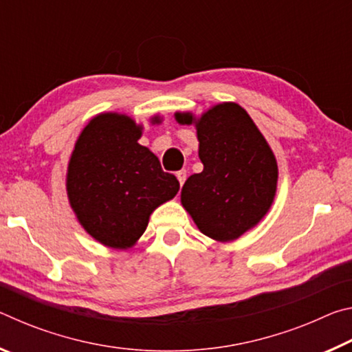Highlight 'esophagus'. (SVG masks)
<instances>
[{
	"instance_id": "obj_1",
	"label": "esophagus",
	"mask_w": 352,
	"mask_h": 352,
	"mask_svg": "<svg viewBox=\"0 0 352 352\" xmlns=\"http://www.w3.org/2000/svg\"><path fill=\"white\" fill-rule=\"evenodd\" d=\"M177 178H178V182H180V186H183L184 180H186V170H184V169L178 170V172H177Z\"/></svg>"
}]
</instances>
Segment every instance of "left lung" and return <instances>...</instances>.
<instances>
[{"mask_svg":"<svg viewBox=\"0 0 352 352\" xmlns=\"http://www.w3.org/2000/svg\"><path fill=\"white\" fill-rule=\"evenodd\" d=\"M177 122L195 124L200 174L182 189V205L205 236L230 242L261 222L276 194L278 164L269 142L241 105L223 102L199 119L175 113Z\"/></svg>","mask_w":352,"mask_h":352,"instance_id":"8db88e82","label":"left lung"}]
</instances>
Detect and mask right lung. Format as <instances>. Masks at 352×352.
<instances>
[{"instance_id": "obj_1", "label": "right lung", "mask_w": 352, "mask_h": 352, "mask_svg": "<svg viewBox=\"0 0 352 352\" xmlns=\"http://www.w3.org/2000/svg\"><path fill=\"white\" fill-rule=\"evenodd\" d=\"M153 124L162 122L158 116ZM142 127L119 113L94 116L76 141L67 174L79 223L105 247H133L155 208L175 197L180 183L141 146Z\"/></svg>"}]
</instances>
